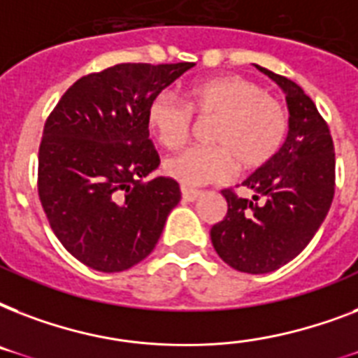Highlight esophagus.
Segmentation results:
<instances>
[{"label":"esophagus","mask_w":358,"mask_h":358,"mask_svg":"<svg viewBox=\"0 0 358 358\" xmlns=\"http://www.w3.org/2000/svg\"><path fill=\"white\" fill-rule=\"evenodd\" d=\"M202 195V191L199 189H189V187H182V199L187 202L195 201V199H199V196Z\"/></svg>","instance_id":"1"}]
</instances>
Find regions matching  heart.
<instances>
[{
    "label": "heart",
    "mask_w": 358,
    "mask_h": 358,
    "mask_svg": "<svg viewBox=\"0 0 358 358\" xmlns=\"http://www.w3.org/2000/svg\"><path fill=\"white\" fill-rule=\"evenodd\" d=\"M184 103L169 94H157L146 108L148 131L169 150L187 141L193 117H213L206 135L212 145L191 146L165 162V173L184 187L227 178L232 163L243 173L264 167L277 156L288 135L284 103L241 76L195 81L185 87Z\"/></svg>",
    "instance_id": "b5f03b06"
}]
</instances>
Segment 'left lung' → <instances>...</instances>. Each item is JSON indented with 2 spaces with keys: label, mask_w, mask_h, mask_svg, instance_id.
I'll use <instances>...</instances> for the list:
<instances>
[{
  "label": "left lung",
  "mask_w": 358,
  "mask_h": 358,
  "mask_svg": "<svg viewBox=\"0 0 358 358\" xmlns=\"http://www.w3.org/2000/svg\"><path fill=\"white\" fill-rule=\"evenodd\" d=\"M288 103V137L243 185L250 199L224 189L227 215L210 230L221 260L262 275L294 260L322 227L334 196V145L327 122L297 83L256 64Z\"/></svg>",
  "instance_id": "1"
}]
</instances>
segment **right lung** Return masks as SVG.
Segmentation results:
<instances>
[{"label":"right lung","instance_id":"add662e5","mask_svg":"<svg viewBox=\"0 0 358 358\" xmlns=\"http://www.w3.org/2000/svg\"><path fill=\"white\" fill-rule=\"evenodd\" d=\"M193 63H122L81 78L44 124L38 196L53 234L81 264L119 273L156 247L180 185L159 167L146 108Z\"/></svg>","mask_w":358,"mask_h":358}]
</instances>
